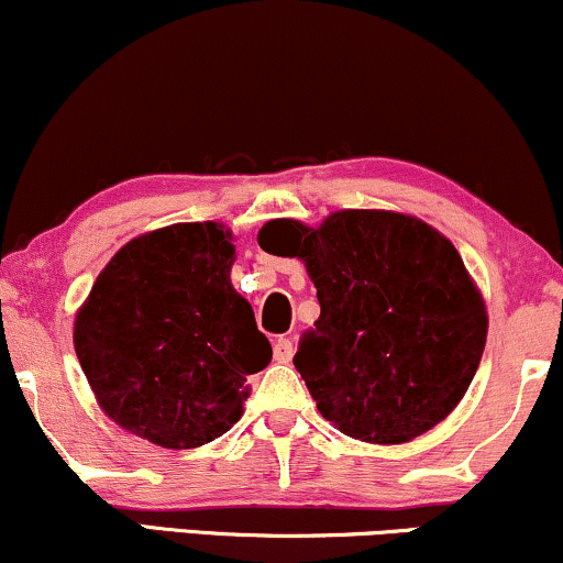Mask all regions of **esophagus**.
<instances>
[{
	"mask_svg": "<svg viewBox=\"0 0 563 563\" xmlns=\"http://www.w3.org/2000/svg\"><path fill=\"white\" fill-rule=\"evenodd\" d=\"M273 354H275V363H290V357H294V341L286 339V335L275 339Z\"/></svg>",
	"mask_w": 563,
	"mask_h": 563,
	"instance_id": "34e87169",
	"label": "esophagus"
}]
</instances>
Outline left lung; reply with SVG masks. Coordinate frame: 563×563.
<instances>
[{"mask_svg": "<svg viewBox=\"0 0 563 563\" xmlns=\"http://www.w3.org/2000/svg\"><path fill=\"white\" fill-rule=\"evenodd\" d=\"M267 254L299 256L320 318L294 365L325 421L373 444H402L455 410L487 341V309L461 254L416 217L335 211L307 228L273 219Z\"/></svg>", "mask_w": 563, "mask_h": 563, "instance_id": "left-lung-1", "label": "left lung"}]
</instances>
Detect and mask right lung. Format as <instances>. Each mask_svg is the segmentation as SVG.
I'll return each mask as SVG.
<instances>
[{"instance_id": "obj_1", "label": "right lung", "mask_w": 563, "mask_h": 563, "mask_svg": "<svg viewBox=\"0 0 563 563\" xmlns=\"http://www.w3.org/2000/svg\"><path fill=\"white\" fill-rule=\"evenodd\" d=\"M232 232L179 222L129 241L76 312L74 346L102 412L166 450L214 442L273 360L232 288Z\"/></svg>"}]
</instances>
